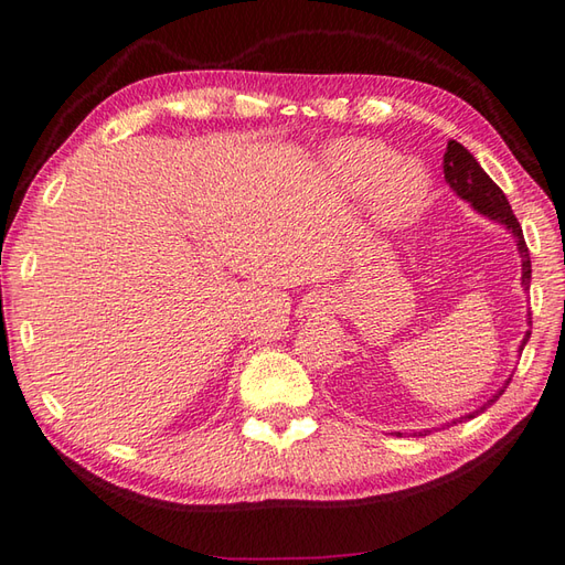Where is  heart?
I'll use <instances>...</instances> for the list:
<instances>
[{
  "instance_id": "heart-1",
  "label": "heart",
  "mask_w": 565,
  "mask_h": 565,
  "mask_svg": "<svg viewBox=\"0 0 565 565\" xmlns=\"http://www.w3.org/2000/svg\"><path fill=\"white\" fill-rule=\"evenodd\" d=\"M332 178L349 192L369 190L373 216L385 226H406L426 209L430 180L424 166L373 139H344L330 149Z\"/></svg>"
}]
</instances>
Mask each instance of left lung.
I'll return each instance as SVG.
<instances>
[{"label":"left lung","instance_id":"8db88e82","mask_svg":"<svg viewBox=\"0 0 565 565\" xmlns=\"http://www.w3.org/2000/svg\"><path fill=\"white\" fill-rule=\"evenodd\" d=\"M443 173H445V180H448V185L457 192V196H462V200H467L471 206H475L479 214L489 216L491 221L503 223V226H505L510 233H513V238H515V243H518V250H520V257H522V286H524V291H530V279H532L530 250H527V243H524L520 221L515 218L513 209H510L503 190L498 188L495 182L487 175V170H483V168L479 166V161L475 159V156H471V153L462 147V143L455 141V139L448 141V151H445V156H443ZM530 324H532V318H530ZM527 339H530V332L524 334L522 347L527 344ZM522 347H520V349H522ZM508 383H510V380H508ZM508 383H505V385H508ZM505 385H503L501 390H498L495 395H493L487 404L479 406L477 412H471V414H467V416L455 418L452 424L467 422V418H475L477 414H481L483 409H487L489 404H493L498 397L503 395Z\"/></svg>","mask_w":565,"mask_h":565}]
</instances>
